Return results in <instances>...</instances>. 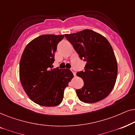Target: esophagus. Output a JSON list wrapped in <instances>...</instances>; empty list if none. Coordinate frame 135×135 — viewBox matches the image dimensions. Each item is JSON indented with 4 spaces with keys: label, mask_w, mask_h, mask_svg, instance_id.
<instances>
[{
    "label": "esophagus",
    "mask_w": 135,
    "mask_h": 135,
    "mask_svg": "<svg viewBox=\"0 0 135 135\" xmlns=\"http://www.w3.org/2000/svg\"><path fill=\"white\" fill-rule=\"evenodd\" d=\"M70 70L73 73V74L74 75V76H75L76 75V71H75V70L73 68H71V69H70Z\"/></svg>",
    "instance_id": "34e87169"
}]
</instances>
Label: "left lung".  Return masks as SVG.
I'll return each instance as SVG.
<instances>
[{
  "mask_svg": "<svg viewBox=\"0 0 135 135\" xmlns=\"http://www.w3.org/2000/svg\"><path fill=\"white\" fill-rule=\"evenodd\" d=\"M81 60L84 69L77 72L84 81L76 93L81 101L94 103L104 99L112 91L117 76V63L112 46L103 36L91 30L65 35Z\"/></svg>",
  "mask_w": 135,
  "mask_h": 135,
  "instance_id": "8db88e82",
  "label": "left lung"
}]
</instances>
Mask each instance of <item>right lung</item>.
<instances>
[{"label": "right lung", "mask_w": 135, "mask_h": 135, "mask_svg": "<svg viewBox=\"0 0 135 135\" xmlns=\"http://www.w3.org/2000/svg\"><path fill=\"white\" fill-rule=\"evenodd\" d=\"M64 35H44L27 45L20 62V79L30 99L52 107L62 102L73 75L69 69H52L55 52Z\"/></svg>", "instance_id": "right-lung-1"}]
</instances>
